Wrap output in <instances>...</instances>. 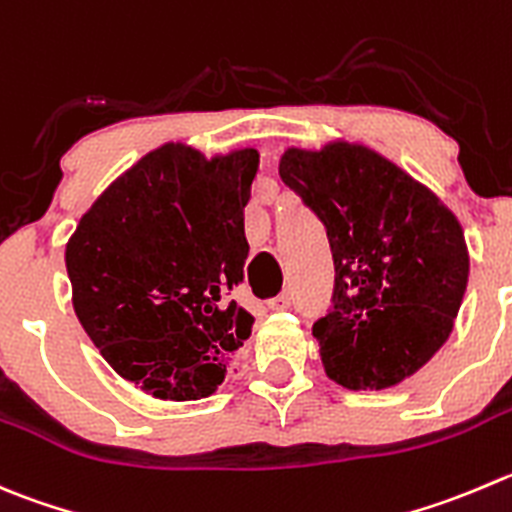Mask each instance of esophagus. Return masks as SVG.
Segmentation results:
<instances>
[{
	"mask_svg": "<svg viewBox=\"0 0 512 512\" xmlns=\"http://www.w3.org/2000/svg\"><path fill=\"white\" fill-rule=\"evenodd\" d=\"M267 305H270V310H287V307L292 305V295L290 292H280V295L272 297Z\"/></svg>",
	"mask_w": 512,
	"mask_h": 512,
	"instance_id": "34e87169",
	"label": "esophagus"
}]
</instances>
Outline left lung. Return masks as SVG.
<instances>
[{
	"mask_svg": "<svg viewBox=\"0 0 512 512\" xmlns=\"http://www.w3.org/2000/svg\"><path fill=\"white\" fill-rule=\"evenodd\" d=\"M280 177L322 220L335 260L332 310L312 327L327 377L347 390L393 388L453 332L470 272L458 217L355 142L290 147Z\"/></svg>",
	"mask_w": 512,
	"mask_h": 512,
	"instance_id": "8db88e82",
	"label": "left lung"
}]
</instances>
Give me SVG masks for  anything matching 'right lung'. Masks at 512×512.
Masks as SVG:
<instances>
[{"label":"right lung","instance_id":"1","mask_svg":"<svg viewBox=\"0 0 512 512\" xmlns=\"http://www.w3.org/2000/svg\"><path fill=\"white\" fill-rule=\"evenodd\" d=\"M260 155L207 160L167 142L119 175L79 220L64 262L72 305L117 375L160 400H200L255 317L230 300L245 277V205Z\"/></svg>","mask_w":512,"mask_h":512}]
</instances>
